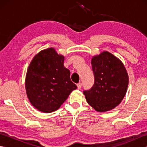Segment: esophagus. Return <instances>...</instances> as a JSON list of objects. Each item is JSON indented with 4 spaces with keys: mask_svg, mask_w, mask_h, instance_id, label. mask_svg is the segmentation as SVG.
I'll use <instances>...</instances> for the list:
<instances>
[{
    "mask_svg": "<svg viewBox=\"0 0 147 147\" xmlns=\"http://www.w3.org/2000/svg\"><path fill=\"white\" fill-rule=\"evenodd\" d=\"M77 86H78V89H81L82 87V83H78L77 84Z\"/></svg>",
    "mask_w": 147,
    "mask_h": 147,
    "instance_id": "34e87169",
    "label": "esophagus"
}]
</instances>
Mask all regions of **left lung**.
Segmentation results:
<instances>
[{"mask_svg": "<svg viewBox=\"0 0 147 147\" xmlns=\"http://www.w3.org/2000/svg\"><path fill=\"white\" fill-rule=\"evenodd\" d=\"M95 82L83 91L86 100L98 112L113 109L125 96L128 76L123 63L109 52H104L92 60Z\"/></svg>", "mask_w": 147, "mask_h": 147, "instance_id": "8db88e82", "label": "left lung"}]
</instances>
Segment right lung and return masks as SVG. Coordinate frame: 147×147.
Returning <instances> with one entry per match:
<instances>
[{
  "label": "right lung",
  "instance_id": "obj_1",
  "mask_svg": "<svg viewBox=\"0 0 147 147\" xmlns=\"http://www.w3.org/2000/svg\"><path fill=\"white\" fill-rule=\"evenodd\" d=\"M64 57L52 48L35 56L28 69L25 86L28 98L34 107L45 113L60 107L77 86L64 66Z\"/></svg>",
  "mask_w": 147,
  "mask_h": 147
}]
</instances>
